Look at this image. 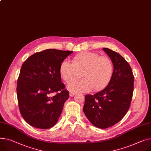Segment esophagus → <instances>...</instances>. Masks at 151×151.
<instances>
[{"label":"esophagus","mask_w":151,"mask_h":151,"mask_svg":"<svg viewBox=\"0 0 151 151\" xmlns=\"http://www.w3.org/2000/svg\"><path fill=\"white\" fill-rule=\"evenodd\" d=\"M75 95V92H70V96H73Z\"/></svg>","instance_id":"obj_1"}]
</instances>
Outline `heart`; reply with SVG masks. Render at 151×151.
I'll return each mask as SVG.
<instances>
[{"mask_svg":"<svg viewBox=\"0 0 151 151\" xmlns=\"http://www.w3.org/2000/svg\"><path fill=\"white\" fill-rule=\"evenodd\" d=\"M60 72L64 81L70 83L82 77L78 83L68 85L73 92H97L104 88L110 83L114 74V64L107 56H101L93 52H84L76 55L72 63L64 61L61 65Z\"/></svg>","mask_w":151,"mask_h":151,"instance_id":"1","label":"heart"}]
</instances>
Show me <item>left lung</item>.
Returning a JSON list of instances; mask_svg holds the SVG:
<instances>
[{
  "instance_id": "left-lung-1",
  "label": "left lung",
  "mask_w": 151,
  "mask_h": 151,
  "mask_svg": "<svg viewBox=\"0 0 151 151\" xmlns=\"http://www.w3.org/2000/svg\"><path fill=\"white\" fill-rule=\"evenodd\" d=\"M104 51L111 59L114 74L107 87L93 95H86L83 111L90 122L106 129L119 122L130 106L134 76L129 63L119 53L107 48Z\"/></svg>"
}]
</instances>
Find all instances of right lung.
I'll return each instance as SVG.
<instances>
[{"label":"right lung","mask_w":151,"mask_h":151,"mask_svg":"<svg viewBox=\"0 0 151 151\" xmlns=\"http://www.w3.org/2000/svg\"><path fill=\"white\" fill-rule=\"evenodd\" d=\"M72 53L47 49L30 56L23 63L17 79V96L19 111L29 125L49 129L57 123L69 97L61 82L60 67Z\"/></svg>","instance_id":"right-lung-1"}]
</instances>
